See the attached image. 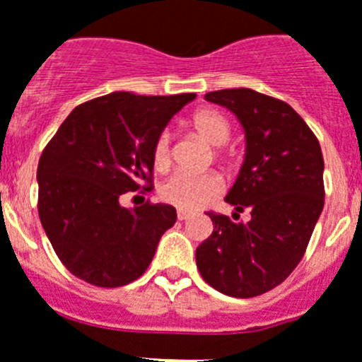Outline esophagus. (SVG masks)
Here are the masks:
<instances>
[{
	"instance_id": "obj_1",
	"label": "esophagus",
	"mask_w": 362,
	"mask_h": 362,
	"mask_svg": "<svg viewBox=\"0 0 362 362\" xmlns=\"http://www.w3.org/2000/svg\"><path fill=\"white\" fill-rule=\"evenodd\" d=\"M176 217H178V221H187V218L191 217V214L186 211V209H178V211H176Z\"/></svg>"
}]
</instances>
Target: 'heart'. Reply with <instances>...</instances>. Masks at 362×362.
<instances>
[{
    "instance_id": "heart-1",
    "label": "heart",
    "mask_w": 362,
    "mask_h": 362,
    "mask_svg": "<svg viewBox=\"0 0 362 362\" xmlns=\"http://www.w3.org/2000/svg\"><path fill=\"white\" fill-rule=\"evenodd\" d=\"M191 127L206 144L211 147H223L230 139L232 129L230 123L218 110L202 108L191 117ZM171 134L163 130L153 144V165L158 171H165L171 165ZM224 189L223 178L215 173L191 175V173H175L160 187V195L165 202L180 209H199L217 199Z\"/></svg>"
}]
</instances>
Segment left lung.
Instances as JSON below:
<instances>
[{
    "label": "left lung",
    "instance_id": "8db88e82",
    "mask_svg": "<svg viewBox=\"0 0 362 362\" xmlns=\"http://www.w3.org/2000/svg\"><path fill=\"white\" fill-rule=\"evenodd\" d=\"M206 101L235 114L247 153L226 202L233 218L209 211L214 233L197 248L200 276L218 293L252 298L296 269L324 208V158L308 123L287 103L233 88ZM245 209L248 223L238 221Z\"/></svg>",
    "mask_w": 362,
    "mask_h": 362
}]
</instances>
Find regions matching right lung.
Masks as SVG:
<instances>
[{
	"label": "right lung",
	"instance_id": "1",
	"mask_svg": "<svg viewBox=\"0 0 362 362\" xmlns=\"http://www.w3.org/2000/svg\"><path fill=\"white\" fill-rule=\"evenodd\" d=\"M193 99L195 93H108L73 108L45 145L36 171L38 215L73 276L112 289L151 265L176 209L151 202L130 209L121 197L151 189L154 139Z\"/></svg>",
	"mask_w": 362,
	"mask_h": 362
}]
</instances>
